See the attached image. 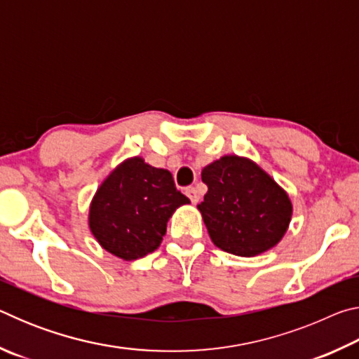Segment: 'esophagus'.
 Masks as SVG:
<instances>
[{"label": "esophagus", "mask_w": 359, "mask_h": 359, "mask_svg": "<svg viewBox=\"0 0 359 359\" xmlns=\"http://www.w3.org/2000/svg\"><path fill=\"white\" fill-rule=\"evenodd\" d=\"M185 194L188 198H190V201L193 203V204H198V201H199V194H198V190L194 187H188L187 190H185Z\"/></svg>", "instance_id": "1"}]
</instances>
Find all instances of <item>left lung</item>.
<instances>
[{"label":"left lung","mask_w":359,"mask_h":359,"mask_svg":"<svg viewBox=\"0 0 359 359\" xmlns=\"http://www.w3.org/2000/svg\"><path fill=\"white\" fill-rule=\"evenodd\" d=\"M208 185L198 209L223 252L255 257L277 245L293 214L288 194L247 158L226 155L201 172Z\"/></svg>","instance_id":"obj_1"}]
</instances>
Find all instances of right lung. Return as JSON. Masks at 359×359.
<instances>
[{"instance_id":"1","label":"right lung","mask_w":359,"mask_h":359,"mask_svg":"<svg viewBox=\"0 0 359 359\" xmlns=\"http://www.w3.org/2000/svg\"><path fill=\"white\" fill-rule=\"evenodd\" d=\"M168 169L130 158L107 175L90 205L88 224L109 253L137 259L160 247L174 210L188 204Z\"/></svg>"}]
</instances>
